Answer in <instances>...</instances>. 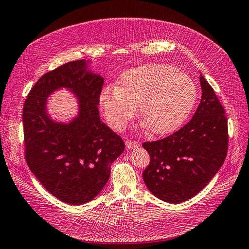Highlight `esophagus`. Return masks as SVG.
<instances>
[{"label": "esophagus", "mask_w": 249, "mask_h": 249, "mask_svg": "<svg viewBox=\"0 0 249 249\" xmlns=\"http://www.w3.org/2000/svg\"><path fill=\"white\" fill-rule=\"evenodd\" d=\"M139 146V143L135 140H126L125 141V147L127 149H132V148H136Z\"/></svg>", "instance_id": "1"}]
</instances>
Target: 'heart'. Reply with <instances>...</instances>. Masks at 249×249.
I'll return each instance as SVG.
<instances>
[{
    "label": "heart",
    "mask_w": 249,
    "mask_h": 249,
    "mask_svg": "<svg viewBox=\"0 0 249 249\" xmlns=\"http://www.w3.org/2000/svg\"><path fill=\"white\" fill-rule=\"evenodd\" d=\"M193 80L169 64H146L122 74L115 89H105L100 105L110 126L123 130L139 114L156 135H167L183 125L196 102Z\"/></svg>",
    "instance_id": "1"
}]
</instances>
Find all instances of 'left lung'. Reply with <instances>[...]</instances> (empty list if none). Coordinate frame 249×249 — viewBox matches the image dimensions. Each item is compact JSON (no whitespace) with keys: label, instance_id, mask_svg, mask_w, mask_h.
<instances>
[{"label":"left lung","instance_id":"obj_1","mask_svg":"<svg viewBox=\"0 0 249 249\" xmlns=\"http://www.w3.org/2000/svg\"><path fill=\"white\" fill-rule=\"evenodd\" d=\"M201 100L192 119L170 136L142 146L149 154L142 178L155 196L179 203L195 196L222 166L228 154L225 111L209 83L199 77Z\"/></svg>","mask_w":249,"mask_h":249}]
</instances>
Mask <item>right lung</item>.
<instances>
[{
	"label": "right lung",
	"instance_id": "obj_1",
	"mask_svg": "<svg viewBox=\"0 0 249 249\" xmlns=\"http://www.w3.org/2000/svg\"><path fill=\"white\" fill-rule=\"evenodd\" d=\"M86 60L67 62L35 83L22 109L25 158L40 184L70 205L92 200L107 184L111 164L124 143L105 124L97 105L104 78L88 70ZM59 88L71 89L79 103L71 123L52 121L46 101Z\"/></svg>",
	"mask_w": 249,
	"mask_h": 249
}]
</instances>
